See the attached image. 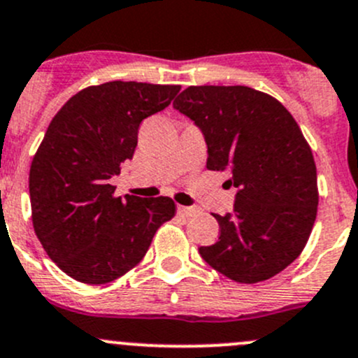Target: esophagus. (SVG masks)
Listing matches in <instances>:
<instances>
[{
    "label": "esophagus",
    "instance_id": "obj_1",
    "mask_svg": "<svg viewBox=\"0 0 358 358\" xmlns=\"http://www.w3.org/2000/svg\"><path fill=\"white\" fill-rule=\"evenodd\" d=\"M178 213L183 215V217H194V215L199 213V208H194V206H178Z\"/></svg>",
    "mask_w": 358,
    "mask_h": 358
}]
</instances>
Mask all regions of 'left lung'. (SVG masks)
Instances as JSON below:
<instances>
[{"label": "left lung", "mask_w": 358, "mask_h": 358, "mask_svg": "<svg viewBox=\"0 0 358 358\" xmlns=\"http://www.w3.org/2000/svg\"><path fill=\"white\" fill-rule=\"evenodd\" d=\"M173 108L203 133L206 168L231 173L238 190L231 213L215 215L220 236L201 257L238 283L273 278L299 257L317 218V166L299 126L245 85L187 87Z\"/></svg>", "instance_id": "obj_1"}]
</instances>
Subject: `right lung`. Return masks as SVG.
Segmentation results:
<instances>
[{
    "label": "right lung",
    "mask_w": 358,
    "mask_h": 358,
    "mask_svg": "<svg viewBox=\"0 0 358 358\" xmlns=\"http://www.w3.org/2000/svg\"><path fill=\"white\" fill-rule=\"evenodd\" d=\"M180 89L106 82L76 92L52 119L29 169L33 227L76 282L103 285L126 275L175 217L169 197H115L110 178L133 159L141 120L164 110Z\"/></svg>",
    "instance_id": "right-lung-1"
}]
</instances>
